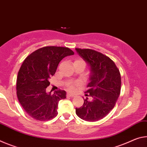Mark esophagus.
<instances>
[{"mask_svg": "<svg viewBox=\"0 0 147 147\" xmlns=\"http://www.w3.org/2000/svg\"><path fill=\"white\" fill-rule=\"evenodd\" d=\"M66 96H67V97H74V96H75V95L73 94H71V93H69V92L67 93Z\"/></svg>", "mask_w": 147, "mask_h": 147, "instance_id": "obj_1", "label": "esophagus"}]
</instances>
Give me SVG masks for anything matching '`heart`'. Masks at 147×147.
<instances>
[{
    "mask_svg": "<svg viewBox=\"0 0 147 147\" xmlns=\"http://www.w3.org/2000/svg\"><path fill=\"white\" fill-rule=\"evenodd\" d=\"M82 61V62H83V61H81V60H77V61ZM79 85H80V83H79V82L71 83H69V85H68V88H69V90H75L76 88L78 87V86Z\"/></svg>",
    "mask_w": 147,
    "mask_h": 147,
    "instance_id": "b5f03b06",
    "label": "heart"
}]
</instances>
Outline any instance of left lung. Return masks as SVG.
<instances>
[{
	"label": "left lung",
	"instance_id": "obj_1",
	"mask_svg": "<svg viewBox=\"0 0 147 147\" xmlns=\"http://www.w3.org/2000/svg\"><path fill=\"white\" fill-rule=\"evenodd\" d=\"M76 51L90 67L86 92L92 97L90 100L88 98L84 100L83 106L76 108V113L84 121H99L115 107L121 93V74L115 62L101 53L79 48H76Z\"/></svg>",
	"mask_w": 147,
	"mask_h": 147
}]
</instances>
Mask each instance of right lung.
<instances>
[{
	"instance_id": "right-lung-1",
	"label": "right lung",
	"mask_w": 147,
	"mask_h": 147,
	"mask_svg": "<svg viewBox=\"0 0 147 147\" xmlns=\"http://www.w3.org/2000/svg\"><path fill=\"white\" fill-rule=\"evenodd\" d=\"M74 55L68 47L47 46L37 49L26 58L17 78L19 102L29 116L37 121H46L58 114L59 102L66 98V91L53 94L46 92L49 79L56 72L62 59Z\"/></svg>"
}]
</instances>
